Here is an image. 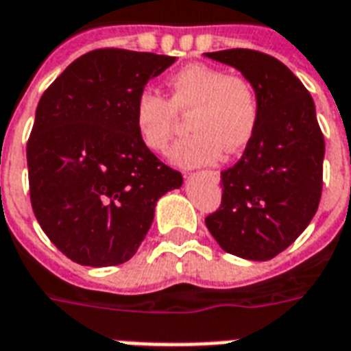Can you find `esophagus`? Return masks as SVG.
Wrapping results in <instances>:
<instances>
[{
  "label": "esophagus",
  "instance_id": "1",
  "mask_svg": "<svg viewBox=\"0 0 351 351\" xmlns=\"http://www.w3.org/2000/svg\"><path fill=\"white\" fill-rule=\"evenodd\" d=\"M208 175L213 178V180H220V175L219 171H208Z\"/></svg>",
  "mask_w": 351,
  "mask_h": 351
}]
</instances>
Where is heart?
I'll return each mask as SVG.
<instances>
[{
	"instance_id": "obj_1",
	"label": "heart",
	"mask_w": 351,
	"mask_h": 351,
	"mask_svg": "<svg viewBox=\"0 0 351 351\" xmlns=\"http://www.w3.org/2000/svg\"><path fill=\"white\" fill-rule=\"evenodd\" d=\"M171 100L143 90L134 104L138 138L154 153H164L175 131L176 111L189 112L191 134L175 143L171 160L180 167H198L237 153L251 142L258 125L261 101L255 85L219 67L193 63L169 80Z\"/></svg>"
}]
</instances>
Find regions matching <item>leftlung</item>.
I'll return each mask as SVG.
<instances>
[{"label":"left lung","mask_w":351,"mask_h":351,"mask_svg":"<svg viewBox=\"0 0 351 351\" xmlns=\"http://www.w3.org/2000/svg\"><path fill=\"white\" fill-rule=\"evenodd\" d=\"M255 85L261 117L242 158L220 173L222 204L206 219L224 251L269 261L315 217L322 193L324 136L315 104L277 58L251 49L206 52Z\"/></svg>","instance_id":"obj_1"}]
</instances>
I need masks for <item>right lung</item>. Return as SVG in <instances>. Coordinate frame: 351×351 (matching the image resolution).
Segmentation results:
<instances>
[{"label": "right lung", "mask_w": 351, "mask_h": 351, "mask_svg": "<svg viewBox=\"0 0 351 351\" xmlns=\"http://www.w3.org/2000/svg\"><path fill=\"white\" fill-rule=\"evenodd\" d=\"M175 60L90 51L38 104L27 143L30 204L52 244L82 266L129 261L153 224L158 198L184 182L134 129L138 95Z\"/></svg>", "instance_id": "add662e5"}]
</instances>
